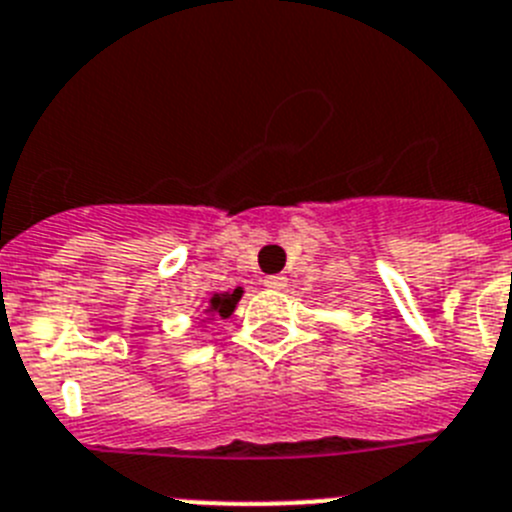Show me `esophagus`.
<instances>
[{
    "instance_id": "esophagus-1",
    "label": "esophagus",
    "mask_w": 512,
    "mask_h": 512,
    "mask_svg": "<svg viewBox=\"0 0 512 512\" xmlns=\"http://www.w3.org/2000/svg\"><path fill=\"white\" fill-rule=\"evenodd\" d=\"M264 284L269 289H274V292H281V289L287 287V276H281V274H274V276H266Z\"/></svg>"
}]
</instances>
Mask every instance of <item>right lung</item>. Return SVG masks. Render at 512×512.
<instances>
[{
	"mask_svg": "<svg viewBox=\"0 0 512 512\" xmlns=\"http://www.w3.org/2000/svg\"><path fill=\"white\" fill-rule=\"evenodd\" d=\"M241 294H243L241 287L233 289L231 294H213V297H210V312H218L220 317H228V314L236 309Z\"/></svg>",
	"mask_w": 512,
	"mask_h": 512,
	"instance_id": "1",
	"label": "right lung"
}]
</instances>
